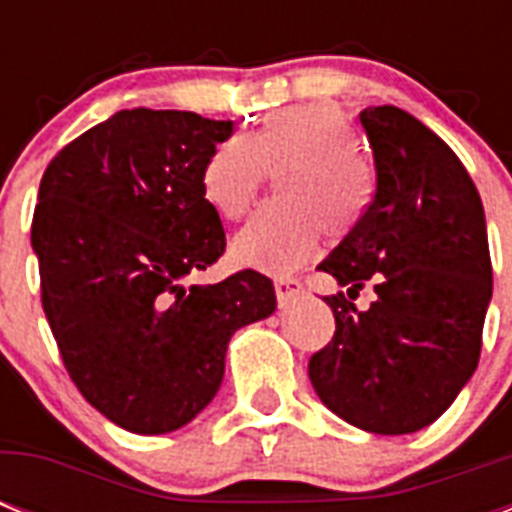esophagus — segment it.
Masks as SVG:
<instances>
[{"mask_svg": "<svg viewBox=\"0 0 512 512\" xmlns=\"http://www.w3.org/2000/svg\"><path fill=\"white\" fill-rule=\"evenodd\" d=\"M273 289H276L279 305H289L297 295H303V281L295 279V276H276L273 279Z\"/></svg>", "mask_w": 512, "mask_h": 512, "instance_id": "esophagus-1", "label": "esophagus"}]
</instances>
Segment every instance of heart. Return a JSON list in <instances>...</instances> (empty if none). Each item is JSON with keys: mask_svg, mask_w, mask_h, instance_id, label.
I'll return each instance as SVG.
<instances>
[{"mask_svg": "<svg viewBox=\"0 0 512 512\" xmlns=\"http://www.w3.org/2000/svg\"><path fill=\"white\" fill-rule=\"evenodd\" d=\"M356 138L340 108L329 103L281 108L249 135H233L209 154L201 193L225 220H241L281 172L279 201L257 212L233 239V257L268 273L305 263L327 231L348 236L372 201V172L353 151Z\"/></svg>", "mask_w": 512, "mask_h": 512, "instance_id": "obj_1", "label": "heart"}]
</instances>
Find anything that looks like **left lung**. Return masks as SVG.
Segmentation results:
<instances>
[{
    "label": "left lung",
    "mask_w": 512,
    "mask_h": 512,
    "mask_svg": "<svg viewBox=\"0 0 512 512\" xmlns=\"http://www.w3.org/2000/svg\"><path fill=\"white\" fill-rule=\"evenodd\" d=\"M374 154V196L319 271L335 337L308 377L350 425L404 436L436 422L473 377L492 300L484 204L452 148L396 106L358 114ZM372 283L375 303L352 305Z\"/></svg>",
    "instance_id": "1"
}]
</instances>
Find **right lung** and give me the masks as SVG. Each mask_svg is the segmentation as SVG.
<instances>
[{
	"label": "right lung",
	"mask_w": 512,
	"mask_h": 512,
	"mask_svg": "<svg viewBox=\"0 0 512 512\" xmlns=\"http://www.w3.org/2000/svg\"><path fill=\"white\" fill-rule=\"evenodd\" d=\"M231 135L233 122L191 111H119L39 183L44 316L79 393L130 433L191 422L223 382L233 332L276 311L273 281L249 268L185 287L225 252L201 170Z\"/></svg>",
	"instance_id": "add662e5"
}]
</instances>
